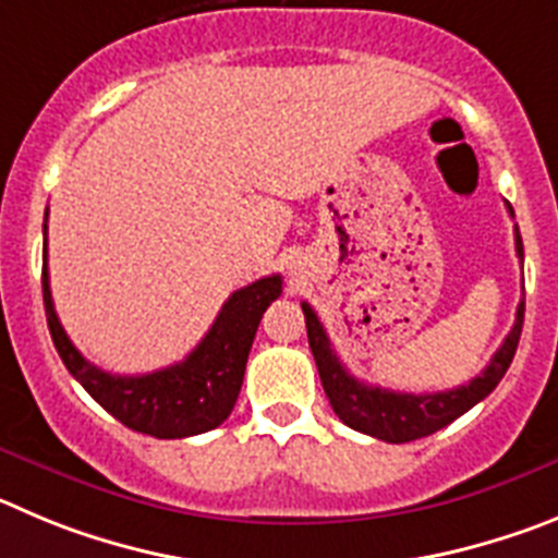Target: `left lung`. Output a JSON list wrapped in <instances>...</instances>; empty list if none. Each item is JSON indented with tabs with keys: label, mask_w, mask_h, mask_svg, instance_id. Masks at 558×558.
<instances>
[{
	"label": "left lung",
	"mask_w": 558,
	"mask_h": 558,
	"mask_svg": "<svg viewBox=\"0 0 558 558\" xmlns=\"http://www.w3.org/2000/svg\"><path fill=\"white\" fill-rule=\"evenodd\" d=\"M506 208L514 217L509 203H506ZM514 250L517 258L523 260V239H520V230L517 228ZM303 314L305 328H308L311 353H314L319 380H323V389L328 395L330 405H333L336 416L353 430H361V434L391 441V445H403V441H414L428 434H436L439 428L459 420L464 411L481 403L500 384V378L506 375L517 353L520 333H523L525 300H520V305H517L514 325H511L509 336L504 339L498 353L492 355L486 369H481V375H475L470 384L456 386V389L448 391H434V395H409V391H391L380 389V386L361 384L359 378L348 373V366L339 361L323 323H319V316L314 314L308 303H303Z\"/></svg>",
	"instance_id": "obj_1"
}]
</instances>
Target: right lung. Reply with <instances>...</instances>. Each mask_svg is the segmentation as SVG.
<instances>
[{
	"instance_id": "add662e5",
	"label": "right lung",
	"mask_w": 558,
	"mask_h": 558,
	"mask_svg": "<svg viewBox=\"0 0 558 558\" xmlns=\"http://www.w3.org/2000/svg\"><path fill=\"white\" fill-rule=\"evenodd\" d=\"M44 244H47V222H44ZM41 286L49 333L69 373L119 423L155 439H185L217 428L228 420L242 391L247 355L260 316L283 291L280 275L255 280L230 294L217 323L210 325L205 339L180 364L147 375H110L74 348L54 314L47 247H44Z\"/></svg>"
}]
</instances>
